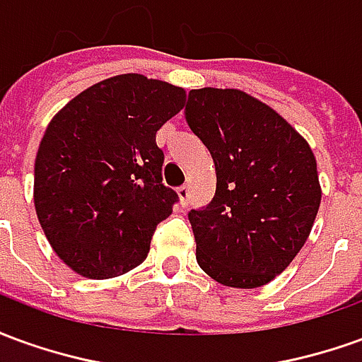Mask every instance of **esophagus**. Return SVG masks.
I'll list each match as a JSON object with an SVG mask.
<instances>
[{"mask_svg":"<svg viewBox=\"0 0 362 362\" xmlns=\"http://www.w3.org/2000/svg\"><path fill=\"white\" fill-rule=\"evenodd\" d=\"M178 197H180L182 207H186V205H188V202H189V188H188V186H180V188H178Z\"/></svg>","mask_w":362,"mask_h":362,"instance_id":"34e87169","label":"esophagus"}]
</instances>
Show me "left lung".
I'll return each mask as SVG.
<instances>
[{"label": "left lung", "mask_w": 362, "mask_h": 362, "mask_svg": "<svg viewBox=\"0 0 362 362\" xmlns=\"http://www.w3.org/2000/svg\"><path fill=\"white\" fill-rule=\"evenodd\" d=\"M186 119L217 174L211 204L188 215L197 264L221 285L262 287L310 236L322 202L316 157L279 112L240 89H192Z\"/></svg>", "instance_id": "obj_1"}]
</instances>
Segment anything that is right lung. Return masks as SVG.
<instances>
[{"instance_id":"add662e5","label":"right lung","mask_w":362,"mask_h":362,"mask_svg":"<svg viewBox=\"0 0 362 362\" xmlns=\"http://www.w3.org/2000/svg\"><path fill=\"white\" fill-rule=\"evenodd\" d=\"M186 104V89L122 74L90 85L50 119L35 160V209L52 250L89 279L143 264L173 213L157 132Z\"/></svg>"}]
</instances>
